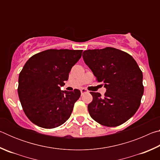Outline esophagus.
<instances>
[{"instance_id":"34e87169","label":"esophagus","mask_w":160,"mask_h":160,"mask_svg":"<svg viewBox=\"0 0 160 160\" xmlns=\"http://www.w3.org/2000/svg\"><path fill=\"white\" fill-rule=\"evenodd\" d=\"M80 92H81V94H83L84 93L88 92V90H87V89H85V88H82V89H81V90H80Z\"/></svg>"}]
</instances>
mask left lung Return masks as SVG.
<instances>
[{
  "label": "left lung",
  "instance_id": "8db88e82",
  "mask_svg": "<svg viewBox=\"0 0 160 160\" xmlns=\"http://www.w3.org/2000/svg\"><path fill=\"white\" fill-rule=\"evenodd\" d=\"M97 82H103L104 97L91 92L92 102L88 109L97 123L115 127L125 123L138 109L144 87L142 72L134 58L117 48L86 50L82 53Z\"/></svg>",
  "mask_w": 160,
  "mask_h": 160
}]
</instances>
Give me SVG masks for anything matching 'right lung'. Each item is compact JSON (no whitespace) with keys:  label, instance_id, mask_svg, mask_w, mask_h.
Wrapping results in <instances>:
<instances>
[{"label":"right lung","instance_id":"add662e5","mask_svg":"<svg viewBox=\"0 0 160 160\" xmlns=\"http://www.w3.org/2000/svg\"><path fill=\"white\" fill-rule=\"evenodd\" d=\"M82 50L48 49L32 56L19 75L18 96L24 112L44 128L62 125L70 118L80 91L61 90Z\"/></svg>","mask_w":160,"mask_h":160}]
</instances>
